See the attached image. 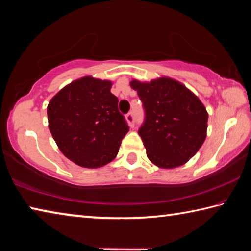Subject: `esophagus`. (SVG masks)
<instances>
[{
    "label": "esophagus",
    "instance_id": "obj_1",
    "mask_svg": "<svg viewBox=\"0 0 251 251\" xmlns=\"http://www.w3.org/2000/svg\"><path fill=\"white\" fill-rule=\"evenodd\" d=\"M126 120H127V122H128V124H129L130 127H134V125H135V115H134V113H128V114H127Z\"/></svg>",
    "mask_w": 251,
    "mask_h": 251
}]
</instances>
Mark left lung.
I'll use <instances>...</instances> for the list:
<instances>
[{
	"mask_svg": "<svg viewBox=\"0 0 251 251\" xmlns=\"http://www.w3.org/2000/svg\"><path fill=\"white\" fill-rule=\"evenodd\" d=\"M145 118L138 134L147 157L160 168L187 163L205 142L208 114L197 96L172 78L133 80Z\"/></svg>",
	"mask_w": 251,
	"mask_h": 251,
	"instance_id": "obj_1",
	"label": "left lung"
}]
</instances>
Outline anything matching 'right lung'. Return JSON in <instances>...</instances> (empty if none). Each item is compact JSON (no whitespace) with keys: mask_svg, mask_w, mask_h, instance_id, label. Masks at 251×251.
Wrapping results in <instances>:
<instances>
[{"mask_svg":"<svg viewBox=\"0 0 251 251\" xmlns=\"http://www.w3.org/2000/svg\"><path fill=\"white\" fill-rule=\"evenodd\" d=\"M110 86L108 80L87 76L59 91L48 106L54 141L82 167L97 168L112 161L129 130Z\"/></svg>","mask_w":251,"mask_h":251,"instance_id":"add662e5","label":"right lung"}]
</instances>
